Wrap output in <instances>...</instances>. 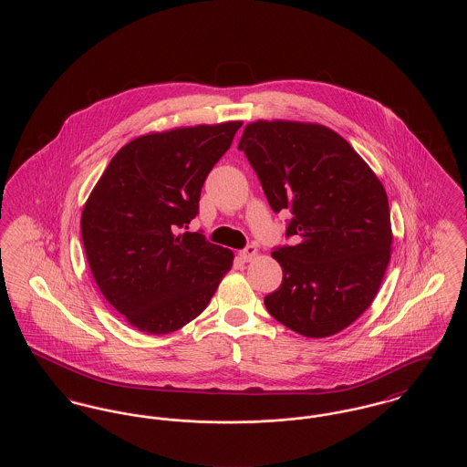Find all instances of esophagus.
I'll use <instances>...</instances> for the list:
<instances>
[{
	"instance_id": "34e87169",
	"label": "esophagus",
	"mask_w": 467,
	"mask_h": 467,
	"mask_svg": "<svg viewBox=\"0 0 467 467\" xmlns=\"http://www.w3.org/2000/svg\"><path fill=\"white\" fill-rule=\"evenodd\" d=\"M255 255H257V248H255V244H246L244 250L240 252V257L244 259V263L252 261Z\"/></svg>"
}]
</instances>
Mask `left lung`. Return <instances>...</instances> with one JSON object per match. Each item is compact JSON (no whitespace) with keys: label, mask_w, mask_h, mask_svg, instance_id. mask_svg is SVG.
I'll return each instance as SVG.
<instances>
[{"label":"left lung","mask_w":467,"mask_h":467,"mask_svg":"<svg viewBox=\"0 0 467 467\" xmlns=\"http://www.w3.org/2000/svg\"><path fill=\"white\" fill-rule=\"evenodd\" d=\"M275 213L290 210L285 238L273 248L282 285L265 305L306 337L343 331L369 308L390 261L385 189L352 145L320 124L257 120L238 145Z\"/></svg>","instance_id":"8db88e82"}]
</instances>
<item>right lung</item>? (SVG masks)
Here are the masks:
<instances>
[{
    "instance_id": "obj_1",
    "label": "right lung",
    "mask_w": 467,
    "mask_h": 467,
    "mask_svg": "<svg viewBox=\"0 0 467 467\" xmlns=\"http://www.w3.org/2000/svg\"><path fill=\"white\" fill-rule=\"evenodd\" d=\"M242 122L178 128L124 145L82 212L92 276L107 301L143 333L178 331L204 310L233 252L187 233L201 187Z\"/></svg>"
}]
</instances>
